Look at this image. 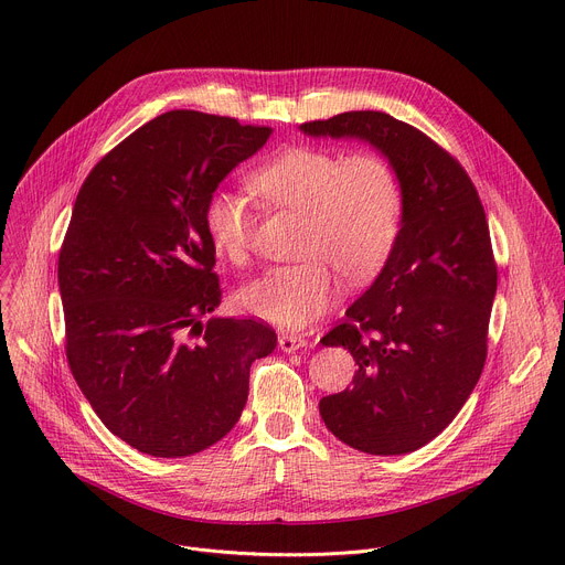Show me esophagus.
I'll return each mask as SVG.
<instances>
[{
    "instance_id": "obj_1",
    "label": "esophagus",
    "mask_w": 565,
    "mask_h": 565,
    "mask_svg": "<svg viewBox=\"0 0 565 565\" xmlns=\"http://www.w3.org/2000/svg\"><path fill=\"white\" fill-rule=\"evenodd\" d=\"M306 344H309V342H306L303 335H297V333H281L279 335V347L286 353H292V351H297V349H301Z\"/></svg>"
}]
</instances>
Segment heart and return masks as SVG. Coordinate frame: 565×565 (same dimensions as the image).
I'll use <instances>...</instances> for the list:
<instances>
[{"label":"heart","instance_id":"1","mask_svg":"<svg viewBox=\"0 0 565 565\" xmlns=\"http://www.w3.org/2000/svg\"><path fill=\"white\" fill-rule=\"evenodd\" d=\"M247 189L268 207L301 214L299 256L243 286L241 306L281 329H301L342 297L338 273L367 281L381 273L403 225V184L394 164L374 150L344 152L290 146L247 178ZM202 223L214 252L245 264L252 214L245 200L216 191L204 202Z\"/></svg>","mask_w":565,"mask_h":565}]
</instances>
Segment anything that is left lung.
Listing matches in <instances>:
<instances>
[{
  "label": "left lung",
  "instance_id": "8db88e82",
  "mask_svg": "<svg viewBox=\"0 0 565 565\" xmlns=\"http://www.w3.org/2000/svg\"><path fill=\"white\" fill-rule=\"evenodd\" d=\"M299 128L365 139L401 178L396 247L344 322L320 340L349 349L358 365L351 387L320 401V415L355 450L413 452L455 419L484 370L498 286L484 207L448 150L385 113H342Z\"/></svg>",
  "mask_w": 565,
  "mask_h": 565
}]
</instances>
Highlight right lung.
I'll return each instance as SVG.
<instances>
[{"mask_svg": "<svg viewBox=\"0 0 565 565\" xmlns=\"http://www.w3.org/2000/svg\"><path fill=\"white\" fill-rule=\"evenodd\" d=\"M273 128L171 110L89 171L58 256L70 370L106 428L152 457H186L238 422L273 327L207 318L223 290L202 210Z\"/></svg>", "mask_w": 565, "mask_h": 565, "instance_id": "right-lung-1", "label": "right lung"}]
</instances>
